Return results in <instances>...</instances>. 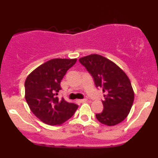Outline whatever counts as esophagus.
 Listing matches in <instances>:
<instances>
[{"mask_svg": "<svg viewBox=\"0 0 158 158\" xmlns=\"http://www.w3.org/2000/svg\"><path fill=\"white\" fill-rule=\"evenodd\" d=\"M78 102H80V103H83V102H87V99H79V100H77Z\"/></svg>", "mask_w": 158, "mask_h": 158, "instance_id": "esophagus-1", "label": "esophagus"}]
</instances>
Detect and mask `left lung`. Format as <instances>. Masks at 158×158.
Returning a JSON list of instances; mask_svg holds the SVG:
<instances>
[{
  "label": "left lung",
  "mask_w": 158,
  "mask_h": 158,
  "mask_svg": "<svg viewBox=\"0 0 158 158\" xmlns=\"http://www.w3.org/2000/svg\"><path fill=\"white\" fill-rule=\"evenodd\" d=\"M79 61L94 77L96 86L102 88L103 110L96 114L102 124L113 126L123 122L131 110L135 93L128 76L118 65L98 54L84 56Z\"/></svg>",
  "instance_id": "8db88e82"
}]
</instances>
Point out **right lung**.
Returning <instances> with one entry per match:
<instances>
[{
    "label": "right lung",
    "instance_id": "right-lung-1",
    "mask_svg": "<svg viewBox=\"0 0 158 158\" xmlns=\"http://www.w3.org/2000/svg\"><path fill=\"white\" fill-rule=\"evenodd\" d=\"M77 59H52L36 68L25 81V99L30 110L41 122L50 126L66 122L78 108L73 103L56 97L61 81Z\"/></svg>",
    "mask_w": 158,
    "mask_h": 158
}]
</instances>
